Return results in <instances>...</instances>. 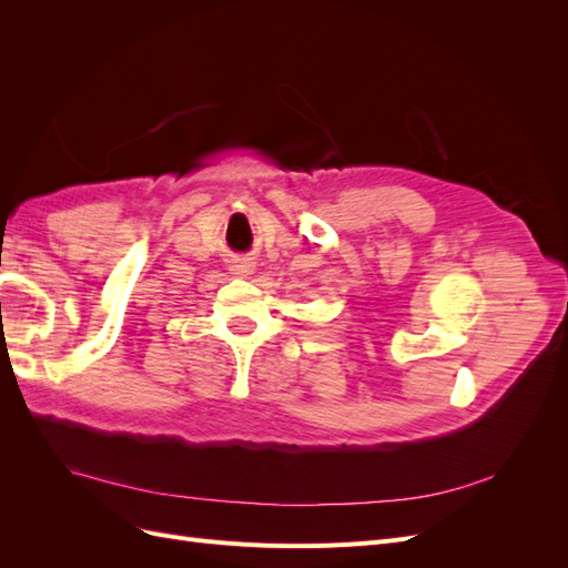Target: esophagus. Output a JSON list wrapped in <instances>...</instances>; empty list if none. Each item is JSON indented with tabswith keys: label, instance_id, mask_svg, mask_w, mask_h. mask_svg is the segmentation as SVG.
<instances>
[{
	"label": "esophagus",
	"instance_id": "obj_1",
	"mask_svg": "<svg viewBox=\"0 0 568 568\" xmlns=\"http://www.w3.org/2000/svg\"><path fill=\"white\" fill-rule=\"evenodd\" d=\"M232 270H234V274H251V270H253V265L251 263H246V261H236L234 265H232Z\"/></svg>",
	"mask_w": 568,
	"mask_h": 568
}]
</instances>
